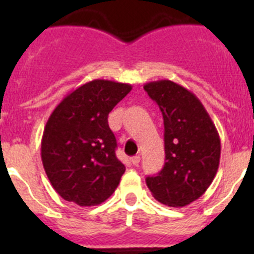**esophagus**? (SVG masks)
<instances>
[{
    "label": "esophagus",
    "instance_id": "1",
    "mask_svg": "<svg viewBox=\"0 0 254 254\" xmlns=\"http://www.w3.org/2000/svg\"><path fill=\"white\" fill-rule=\"evenodd\" d=\"M140 156L138 155H136V156H132L131 158V163L133 164V165H138V163H140Z\"/></svg>",
    "mask_w": 254,
    "mask_h": 254
}]
</instances>
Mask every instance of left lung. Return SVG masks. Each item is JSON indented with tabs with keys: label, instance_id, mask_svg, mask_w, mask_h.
Masks as SVG:
<instances>
[{
	"label": "left lung",
	"instance_id": "1",
	"mask_svg": "<svg viewBox=\"0 0 254 254\" xmlns=\"http://www.w3.org/2000/svg\"><path fill=\"white\" fill-rule=\"evenodd\" d=\"M143 89L164 120L165 164L146 185L159 202L183 207L202 196L219 169V133L207 111L188 89L170 81L147 82Z\"/></svg>",
	"mask_w": 254,
	"mask_h": 254
}]
</instances>
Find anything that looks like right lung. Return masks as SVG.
<instances>
[{
	"instance_id": "right-lung-1",
	"label": "right lung",
	"mask_w": 254,
	"mask_h": 254,
	"mask_svg": "<svg viewBox=\"0 0 254 254\" xmlns=\"http://www.w3.org/2000/svg\"><path fill=\"white\" fill-rule=\"evenodd\" d=\"M131 90L129 84L93 80L64 96L49 116L42 161L64 199L78 206L100 205L118 187L126 167L116 156L108 114Z\"/></svg>"
}]
</instances>
